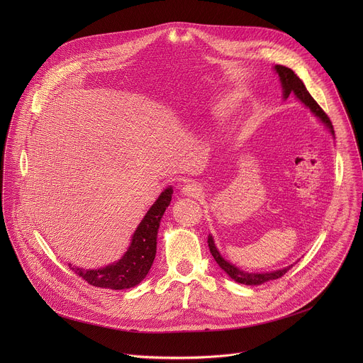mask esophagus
Here are the masks:
<instances>
[{
	"label": "esophagus",
	"mask_w": 363,
	"mask_h": 363,
	"mask_svg": "<svg viewBox=\"0 0 363 363\" xmlns=\"http://www.w3.org/2000/svg\"><path fill=\"white\" fill-rule=\"evenodd\" d=\"M184 195L186 196H192V198H198L201 195V188L194 184V182H188L186 185L182 186V191H181Z\"/></svg>",
	"instance_id": "obj_1"
}]
</instances>
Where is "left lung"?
<instances>
[{
    "instance_id": "1",
    "label": "left lung",
    "mask_w": 363,
    "mask_h": 363,
    "mask_svg": "<svg viewBox=\"0 0 363 363\" xmlns=\"http://www.w3.org/2000/svg\"><path fill=\"white\" fill-rule=\"evenodd\" d=\"M276 72L279 73L280 76V80H281V86H283V91H284V97L287 99L290 93H294L304 105L312 111L318 118H320V121L330 129V132L333 133V125L329 119V116L325 113V111L318 105V101L312 97V94H310L304 86V83L300 80V77L289 67L286 66H281V65H276ZM208 247H210V251L214 257V260L218 263V266L231 277L234 279L235 281L241 283V284H248V286H257V284H262V283H266L269 280H276V279H280L283 277L289 270L290 267L287 269H283V270H277V272H273V273H245L240 269H237L235 266L230 264L227 260H224V258L220 255L216 244H214V240L213 237L210 235L208 237Z\"/></svg>"
}]
</instances>
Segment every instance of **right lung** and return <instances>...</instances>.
<instances>
[{
	"label": "right lung",
	"instance_id": "right-lung-1",
	"mask_svg": "<svg viewBox=\"0 0 363 363\" xmlns=\"http://www.w3.org/2000/svg\"><path fill=\"white\" fill-rule=\"evenodd\" d=\"M172 199V189H165L157 199L139 227L136 228L132 244L126 254L118 263L96 270L70 269L87 281L90 286L122 290L139 284L152 267L155 254H157V235L161 218Z\"/></svg>",
	"mask_w": 363,
	"mask_h": 363
}]
</instances>
